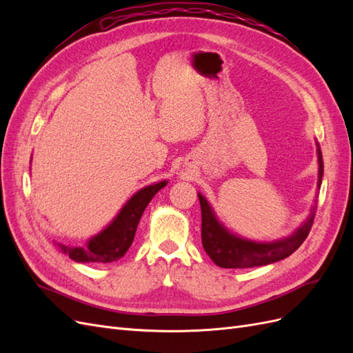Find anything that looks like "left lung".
Listing matches in <instances>:
<instances>
[{
	"label": "left lung",
	"mask_w": 353,
	"mask_h": 353,
	"mask_svg": "<svg viewBox=\"0 0 353 353\" xmlns=\"http://www.w3.org/2000/svg\"><path fill=\"white\" fill-rule=\"evenodd\" d=\"M316 152L319 188L324 174L323 153L319 150V145ZM199 200L201 208V244L209 254V258L221 268H253V266L270 265L287 258V256H290L294 250L301 248V244L307 237L316 212V206H314L307 219L290 237L271 243H258L234 236L216 219L209 201L200 193Z\"/></svg>",
	"instance_id": "left-lung-1"
}]
</instances>
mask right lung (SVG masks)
<instances>
[{
  "mask_svg": "<svg viewBox=\"0 0 353 353\" xmlns=\"http://www.w3.org/2000/svg\"><path fill=\"white\" fill-rule=\"evenodd\" d=\"M168 181H162L153 185H147L135 193L126 205L117 213V216L100 234L90 239L85 248H72V245H57L63 253L69 254L74 262H94L109 263L121 259L131 248L135 237L138 222L141 219L144 209L154 197L159 190H162Z\"/></svg>",
  "mask_w": 353,
  "mask_h": 353,
  "instance_id": "1",
  "label": "right lung"
}]
</instances>
